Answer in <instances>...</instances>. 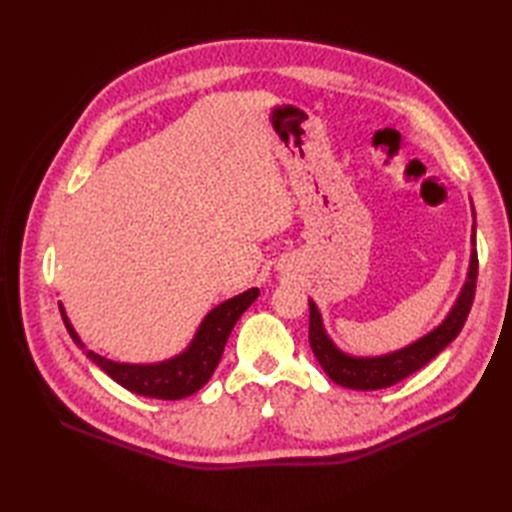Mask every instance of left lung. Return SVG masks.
Returning <instances> with one entry per match:
<instances>
[{
    "label": "left lung",
    "instance_id": "1",
    "mask_svg": "<svg viewBox=\"0 0 512 512\" xmlns=\"http://www.w3.org/2000/svg\"><path fill=\"white\" fill-rule=\"evenodd\" d=\"M473 242H475V224H473ZM475 281H477V250L473 248L466 284L462 286L460 297L453 303L447 319H444L438 328H433L429 334H424L422 339L402 347V350L389 352L383 356H350L341 352L339 347L332 343L330 336L325 334L321 312L310 299V334L308 336H310L312 352L317 356L323 372L341 387L372 391V389H385V387L396 385L402 378L418 372V369L427 365L431 358H436L444 347H447L455 336L460 334L473 306Z\"/></svg>",
    "mask_w": 512,
    "mask_h": 512
}]
</instances>
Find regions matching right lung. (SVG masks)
<instances>
[{
  "label": "right lung",
  "mask_w": 512,
  "mask_h": 512,
  "mask_svg": "<svg viewBox=\"0 0 512 512\" xmlns=\"http://www.w3.org/2000/svg\"><path fill=\"white\" fill-rule=\"evenodd\" d=\"M257 297L259 290L250 288L242 292V295L215 306L200 323V328L195 332L187 350L169 358V361L149 365L116 363L92 350H85V345L79 339V334L74 332L70 319L65 317L61 303L59 308L72 341L81 347L83 354L88 356L94 365H99L107 376L116 380L118 385H123L125 389L138 396H149L158 400H180L195 394L200 387L209 383L217 363H220L224 345L228 341V334L233 330V325Z\"/></svg>",
  "instance_id": "right-lung-1"
}]
</instances>
